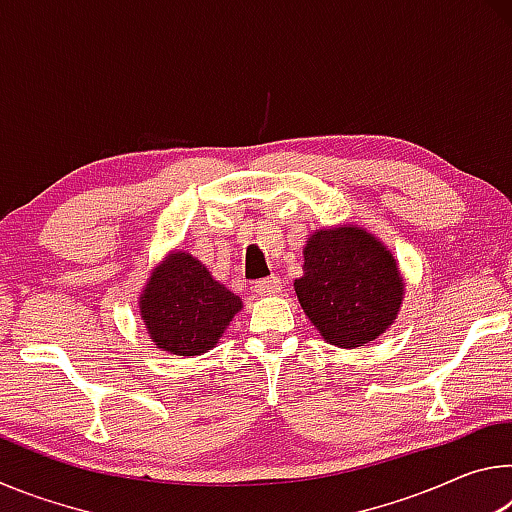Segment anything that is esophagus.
Wrapping results in <instances>:
<instances>
[{"label": "esophagus", "instance_id": "obj_1", "mask_svg": "<svg viewBox=\"0 0 512 512\" xmlns=\"http://www.w3.org/2000/svg\"><path fill=\"white\" fill-rule=\"evenodd\" d=\"M253 291L257 293V296H277V293L282 291V280L277 275L264 277V280H257L253 284Z\"/></svg>", "mask_w": 512, "mask_h": 512}]
</instances>
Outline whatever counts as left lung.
<instances>
[{
	"instance_id": "8db88e82",
	"label": "left lung",
	"mask_w": 512,
	"mask_h": 512,
	"mask_svg": "<svg viewBox=\"0 0 512 512\" xmlns=\"http://www.w3.org/2000/svg\"><path fill=\"white\" fill-rule=\"evenodd\" d=\"M302 253L305 275L293 287L327 343L359 348L395 323L404 280L391 250L375 235L357 225L318 230Z\"/></svg>"
}]
</instances>
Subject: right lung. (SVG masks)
Listing matches in <instances>:
<instances>
[{"label":"right lung","mask_w":512,"mask_h":512,"mask_svg":"<svg viewBox=\"0 0 512 512\" xmlns=\"http://www.w3.org/2000/svg\"><path fill=\"white\" fill-rule=\"evenodd\" d=\"M241 307L239 296L183 250L153 268L140 296L146 332L160 350L178 357L212 350Z\"/></svg>","instance_id":"1"}]
</instances>
